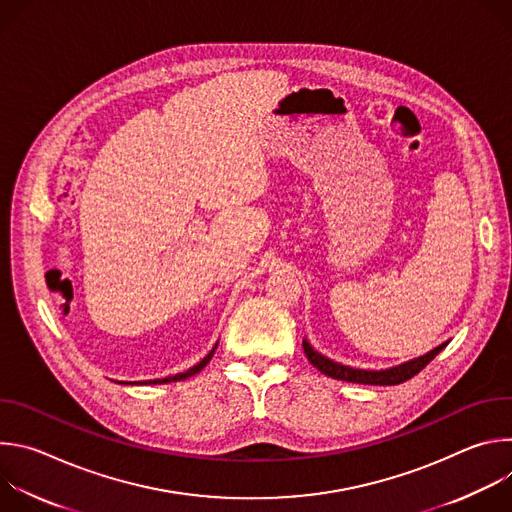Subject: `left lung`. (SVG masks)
<instances>
[{"mask_svg":"<svg viewBox=\"0 0 512 512\" xmlns=\"http://www.w3.org/2000/svg\"><path fill=\"white\" fill-rule=\"evenodd\" d=\"M446 346H448V342H444V344H440L437 348L429 350L427 354H423V356H419V358L407 360V362H403V364H399V367H393V369H385V371H364V369L344 367V364L326 358L324 354H320L318 350H314L308 340H304V352H306L308 360L314 364V367H316L322 375L332 377V379H338V381H346V383H360V385H399V383H405V381H409L411 377H415L421 369H425L427 364H429L437 354H440Z\"/></svg>","mask_w":512,"mask_h":512,"instance_id":"8db88e82","label":"left lung"}]
</instances>
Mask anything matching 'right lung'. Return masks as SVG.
Wrapping results in <instances>:
<instances>
[{
	"label": "right lung",
	"instance_id": "1",
	"mask_svg": "<svg viewBox=\"0 0 512 512\" xmlns=\"http://www.w3.org/2000/svg\"><path fill=\"white\" fill-rule=\"evenodd\" d=\"M216 346H218V342L214 344V348L198 362V364H194L192 369H188L186 373H178V375H174V377H166V379H154V381H143V383H137V385H158V383H172V381H184V379H188V377H194L196 373H200L206 364L210 362V358H212V354H214V350H216Z\"/></svg>",
	"mask_w": 512,
	"mask_h": 512
}]
</instances>
